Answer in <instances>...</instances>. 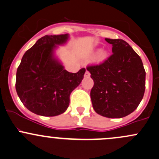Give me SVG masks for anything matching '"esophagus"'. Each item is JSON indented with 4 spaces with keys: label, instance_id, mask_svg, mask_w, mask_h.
Here are the masks:
<instances>
[{
    "label": "esophagus",
    "instance_id": "1",
    "mask_svg": "<svg viewBox=\"0 0 159 159\" xmlns=\"http://www.w3.org/2000/svg\"><path fill=\"white\" fill-rule=\"evenodd\" d=\"M84 76H85V77H86V78L89 77V76H90V73H89V72L86 70V73H85V74H84Z\"/></svg>",
    "mask_w": 159,
    "mask_h": 159
}]
</instances>
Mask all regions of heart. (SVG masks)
Wrapping results in <instances>:
<instances>
[{"label":"heart","instance_id":"1","mask_svg":"<svg viewBox=\"0 0 159 159\" xmlns=\"http://www.w3.org/2000/svg\"><path fill=\"white\" fill-rule=\"evenodd\" d=\"M107 53H106V51H104V50H102V51H100V53H99V55H98V59H99V60H100V61H103V60H105L107 58Z\"/></svg>","mask_w":159,"mask_h":159}]
</instances>
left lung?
<instances>
[{
	"label": "left lung",
	"mask_w": 159,
	"mask_h": 159,
	"mask_svg": "<svg viewBox=\"0 0 159 159\" xmlns=\"http://www.w3.org/2000/svg\"><path fill=\"white\" fill-rule=\"evenodd\" d=\"M112 44V55L102 63L88 66L94 82L90 96L96 113L122 118L137 109L145 89V71L140 57L120 39H105Z\"/></svg>",
	"instance_id": "1"
}]
</instances>
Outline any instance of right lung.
<instances>
[{
    "mask_svg": "<svg viewBox=\"0 0 159 159\" xmlns=\"http://www.w3.org/2000/svg\"><path fill=\"white\" fill-rule=\"evenodd\" d=\"M69 40L68 34L44 36L23 56L16 74V91L24 106L37 115L63 113L70 93L83 79L86 69L70 73L56 54L59 46Z\"/></svg>",
    "mask_w": 159,
    "mask_h": 159,
    "instance_id": "1",
    "label": "right lung"
}]
</instances>
